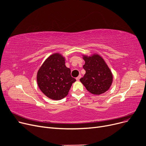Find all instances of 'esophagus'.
Here are the masks:
<instances>
[{"label":"esophagus","instance_id":"34e87169","mask_svg":"<svg viewBox=\"0 0 146 146\" xmlns=\"http://www.w3.org/2000/svg\"><path fill=\"white\" fill-rule=\"evenodd\" d=\"M81 78V75H79L77 78H76V80H77L78 81H79L80 80V79Z\"/></svg>","mask_w":146,"mask_h":146}]
</instances>
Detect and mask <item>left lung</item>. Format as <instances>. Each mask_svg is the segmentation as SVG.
<instances>
[{
  "label": "left lung",
  "instance_id": "obj_1",
  "mask_svg": "<svg viewBox=\"0 0 146 146\" xmlns=\"http://www.w3.org/2000/svg\"><path fill=\"white\" fill-rule=\"evenodd\" d=\"M82 56L85 61L83 68L86 73L80 81L90 93L98 95L104 94L110 89L113 82L110 67L98 53Z\"/></svg>",
  "mask_w": 146,
  "mask_h": 146
}]
</instances>
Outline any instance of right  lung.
<instances>
[{
	"label": "right lung",
	"mask_w": 146,
	"mask_h": 146,
	"mask_svg": "<svg viewBox=\"0 0 146 146\" xmlns=\"http://www.w3.org/2000/svg\"><path fill=\"white\" fill-rule=\"evenodd\" d=\"M65 57L60 53L50 55L44 61L36 74L38 86L42 92L52 100H60L68 94L76 80L65 65Z\"/></svg>",
	"instance_id": "add662e5"
}]
</instances>
